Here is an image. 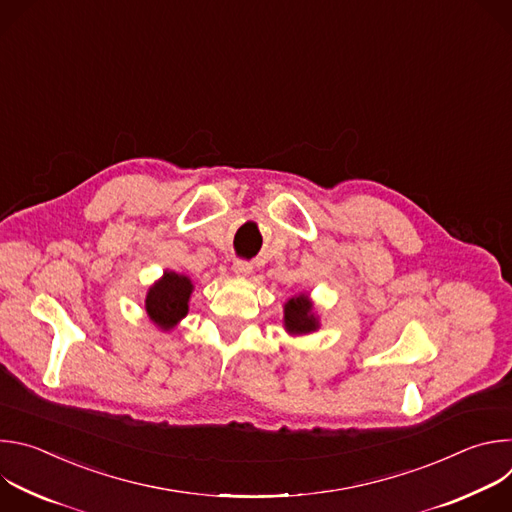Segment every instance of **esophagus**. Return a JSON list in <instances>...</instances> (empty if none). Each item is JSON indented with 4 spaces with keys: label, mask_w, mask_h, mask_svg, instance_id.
I'll use <instances>...</instances> for the list:
<instances>
[{
    "label": "esophagus",
    "mask_w": 512,
    "mask_h": 512,
    "mask_svg": "<svg viewBox=\"0 0 512 512\" xmlns=\"http://www.w3.org/2000/svg\"><path fill=\"white\" fill-rule=\"evenodd\" d=\"M233 271L237 273V275H241V277H245V275H249L251 271H253V265L249 263V261H243V259H237L235 263H233Z\"/></svg>",
    "instance_id": "esophagus-1"
}]
</instances>
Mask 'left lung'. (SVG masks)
<instances>
[{
    "label": "left lung",
    "mask_w": 512,
    "mask_h": 512,
    "mask_svg": "<svg viewBox=\"0 0 512 512\" xmlns=\"http://www.w3.org/2000/svg\"><path fill=\"white\" fill-rule=\"evenodd\" d=\"M283 326L289 334H310L320 328L314 304L306 294L289 298L283 306Z\"/></svg>",
    "instance_id": "1"
}]
</instances>
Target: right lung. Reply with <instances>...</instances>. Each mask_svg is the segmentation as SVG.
Listing matches in <instances>:
<instances>
[{
  "instance_id": "obj_1",
  "label": "right lung",
  "mask_w": 512,
  "mask_h": 512,
  "mask_svg": "<svg viewBox=\"0 0 512 512\" xmlns=\"http://www.w3.org/2000/svg\"><path fill=\"white\" fill-rule=\"evenodd\" d=\"M192 289L194 285L190 277L176 271H166L145 296V312L156 326L162 330H172L188 314Z\"/></svg>"
}]
</instances>
